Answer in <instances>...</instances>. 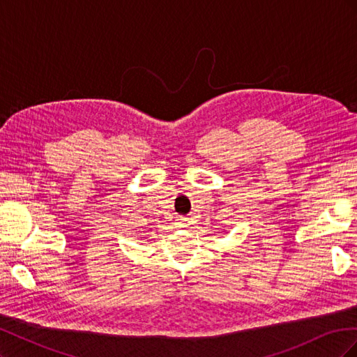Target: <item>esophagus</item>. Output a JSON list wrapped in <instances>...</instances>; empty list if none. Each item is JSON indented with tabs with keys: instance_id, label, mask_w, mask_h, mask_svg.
Masks as SVG:
<instances>
[{
	"instance_id": "esophagus-1",
	"label": "esophagus",
	"mask_w": 357,
	"mask_h": 357,
	"mask_svg": "<svg viewBox=\"0 0 357 357\" xmlns=\"http://www.w3.org/2000/svg\"><path fill=\"white\" fill-rule=\"evenodd\" d=\"M177 225H178V226H185V219H178Z\"/></svg>"
}]
</instances>
